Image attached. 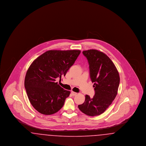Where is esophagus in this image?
I'll return each mask as SVG.
<instances>
[{"instance_id":"34e87169","label":"esophagus","mask_w":146,"mask_h":146,"mask_svg":"<svg viewBox=\"0 0 146 146\" xmlns=\"http://www.w3.org/2000/svg\"><path fill=\"white\" fill-rule=\"evenodd\" d=\"M71 94H72V95L73 96H76V94H77L76 92H74V91H72V92H71Z\"/></svg>"}]
</instances>
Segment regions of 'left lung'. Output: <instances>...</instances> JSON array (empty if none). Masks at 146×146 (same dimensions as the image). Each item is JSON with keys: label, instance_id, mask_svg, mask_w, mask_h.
I'll list each match as a JSON object with an SVG mask.
<instances>
[{"label": "left lung", "instance_id": "1", "mask_svg": "<svg viewBox=\"0 0 146 146\" xmlns=\"http://www.w3.org/2000/svg\"><path fill=\"white\" fill-rule=\"evenodd\" d=\"M83 54L88 61L95 94L93 98L86 95L85 102L78 105V108L88 115H99L109 107L117 95L119 74L114 64L104 52L91 49L83 51Z\"/></svg>", "mask_w": 146, "mask_h": 146}]
</instances>
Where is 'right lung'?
Returning <instances> with one entry per match:
<instances>
[{
    "mask_svg": "<svg viewBox=\"0 0 146 146\" xmlns=\"http://www.w3.org/2000/svg\"><path fill=\"white\" fill-rule=\"evenodd\" d=\"M80 50H49L37 57L28 68L25 88L32 106L44 115L61 109L70 91L56 82L66 76L80 53Z\"/></svg>",
    "mask_w": 146,
    "mask_h": 146,
    "instance_id": "obj_1",
    "label": "right lung"
}]
</instances>
